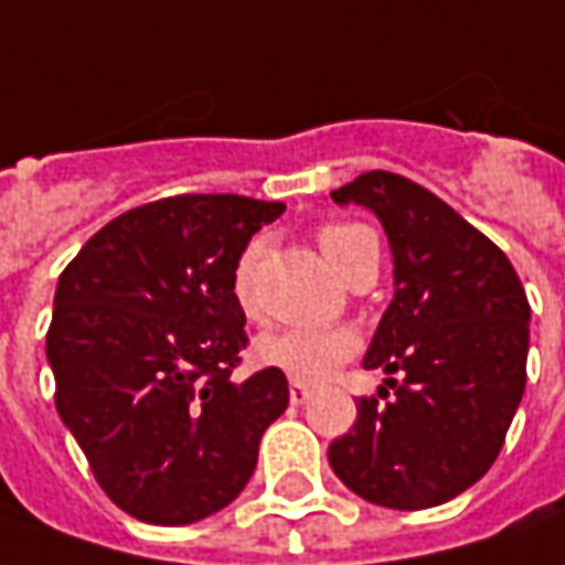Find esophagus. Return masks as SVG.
<instances>
[{"label":"esophagus","instance_id":"obj_1","mask_svg":"<svg viewBox=\"0 0 565 565\" xmlns=\"http://www.w3.org/2000/svg\"><path fill=\"white\" fill-rule=\"evenodd\" d=\"M309 397H311L309 385H299V382H290V401H294V404H306Z\"/></svg>","mask_w":565,"mask_h":565}]
</instances>
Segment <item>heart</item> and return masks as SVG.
<instances>
[{
  "mask_svg": "<svg viewBox=\"0 0 565 565\" xmlns=\"http://www.w3.org/2000/svg\"><path fill=\"white\" fill-rule=\"evenodd\" d=\"M364 235H373L366 226L358 223H330L321 228L318 244L323 256L330 259V266L342 271L345 259L354 250V244ZM256 247H247L242 259L235 263L232 271V294L235 302L247 315H256V299L250 294V271H254ZM361 351V337L349 327H327V330H278L266 333L256 342V358L266 366L281 370L284 376L294 379L299 385H318L323 379H330L339 366L351 361Z\"/></svg>",
  "mask_w": 565,
  "mask_h": 565,
  "instance_id": "1",
  "label": "heart"
}]
</instances>
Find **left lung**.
<instances>
[{
  "instance_id": "1",
  "label": "left lung",
  "mask_w": 565,
  "mask_h": 565,
  "mask_svg": "<svg viewBox=\"0 0 565 565\" xmlns=\"http://www.w3.org/2000/svg\"><path fill=\"white\" fill-rule=\"evenodd\" d=\"M330 199L373 211L388 235L394 299L364 366L388 373L394 397H361L358 422L327 459L366 502L394 511L444 504L492 468L520 406L526 290L483 232L401 173H361Z\"/></svg>"
}]
</instances>
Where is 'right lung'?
<instances>
[{
  "label": "right lung",
  "instance_id": "1",
  "mask_svg": "<svg viewBox=\"0 0 565 565\" xmlns=\"http://www.w3.org/2000/svg\"><path fill=\"white\" fill-rule=\"evenodd\" d=\"M281 201L173 195L116 216L63 269L45 354L54 404L106 495L143 523L226 508L290 401L247 345L232 271Z\"/></svg>",
  "mask_w": 565,
  "mask_h": 565
}]
</instances>
